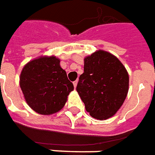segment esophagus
<instances>
[{
    "mask_svg": "<svg viewBox=\"0 0 155 155\" xmlns=\"http://www.w3.org/2000/svg\"><path fill=\"white\" fill-rule=\"evenodd\" d=\"M78 80H76V81H74L73 82V86H74V87H77V85H78Z\"/></svg>",
    "mask_w": 155,
    "mask_h": 155,
    "instance_id": "esophagus-1",
    "label": "esophagus"
}]
</instances>
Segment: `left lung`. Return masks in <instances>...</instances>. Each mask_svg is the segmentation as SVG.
<instances>
[{
    "mask_svg": "<svg viewBox=\"0 0 155 155\" xmlns=\"http://www.w3.org/2000/svg\"><path fill=\"white\" fill-rule=\"evenodd\" d=\"M129 78L118 58L98 50L84 58L77 92L93 118L105 120L120 108L128 92Z\"/></svg>",
    "mask_w": 155,
    "mask_h": 155,
    "instance_id": "1",
    "label": "left lung"
}]
</instances>
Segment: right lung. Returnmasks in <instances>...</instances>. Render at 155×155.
<instances>
[{
    "label": "right lung",
    "instance_id": "right-lung-1",
    "mask_svg": "<svg viewBox=\"0 0 155 155\" xmlns=\"http://www.w3.org/2000/svg\"><path fill=\"white\" fill-rule=\"evenodd\" d=\"M20 87L29 107L43 115L61 110L74 88L55 56L27 62L20 75Z\"/></svg>",
    "mask_w": 155,
    "mask_h": 155
}]
</instances>
